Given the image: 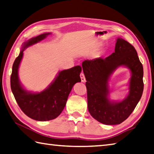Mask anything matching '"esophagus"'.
<instances>
[{
  "label": "esophagus",
  "instance_id": "1",
  "mask_svg": "<svg viewBox=\"0 0 154 154\" xmlns=\"http://www.w3.org/2000/svg\"><path fill=\"white\" fill-rule=\"evenodd\" d=\"M80 78H81V81H82V82H86V78H85V74H84L83 72H82V73L80 74Z\"/></svg>",
  "mask_w": 154,
  "mask_h": 154
}]
</instances>
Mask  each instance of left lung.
Listing matches in <instances>:
<instances>
[{"label":"left lung","instance_id":"left-lung-1","mask_svg":"<svg viewBox=\"0 0 154 154\" xmlns=\"http://www.w3.org/2000/svg\"><path fill=\"white\" fill-rule=\"evenodd\" d=\"M122 65L132 72L129 94L121 102H112L108 98V82L112 72ZM82 66L86 80L88 109L92 117L105 125L123 122L135 109L143 91V68L134 47L118 38L111 56L85 60Z\"/></svg>","mask_w":154,"mask_h":154}]
</instances>
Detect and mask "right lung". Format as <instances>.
I'll return each instance as SVG.
<instances>
[{
  "label": "right lung",
  "instance_id": "obj_1",
  "mask_svg": "<svg viewBox=\"0 0 154 154\" xmlns=\"http://www.w3.org/2000/svg\"><path fill=\"white\" fill-rule=\"evenodd\" d=\"M50 33H43L24 43L19 56L14 60L11 76V91L22 111L32 119L45 121L56 119L64 109L68 95L76 82H81L80 66L60 72L56 79L44 91L32 93L23 88L19 79V67L23 51L37 43Z\"/></svg>",
  "mask_w": 154,
  "mask_h": 154
}]
</instances>
